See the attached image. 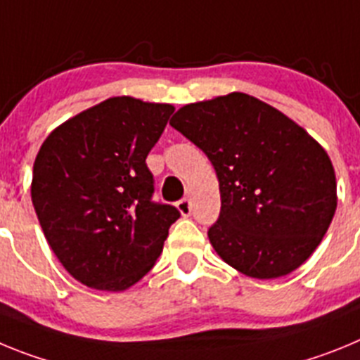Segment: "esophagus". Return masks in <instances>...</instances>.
Instances as JSON below:
<instances>
[{"label":"esophagus","mask_w":360,"mask_h":360,"mask_svg":"<svg viewBox=\"0 0 360 360\" xmlns=\"http://www.w3.org/2000/svg\"><path fill=\"white\" fill-rule=\"evenodd\" d=\"M176 209H178V212H180V214H182V216H189L191 211H193L191 200H187V198L180 200V202L176 203Z\"/></svg>","instance_id":"1"}]
</instances>
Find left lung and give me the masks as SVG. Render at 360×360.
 Segmentation results:
<instances>
[{
  "label": "left lung",
  "instance_id": "obj_1",
  "mask_svg": "<svg viewBox=\"0 0 360 360\" xmlns=\"http://www.w3.org/2000/svg\"><path fill=\"white\" fill-rule=\"evenodd\" d=\"M169 124L211 160L221 211L209 241L254 279L294 272L314 254L337 209L328 153L297 122L252 95L182 106Z\"/></svg>",
  "mask_w": 360,
  "mask_h": 360
}]
</instances>
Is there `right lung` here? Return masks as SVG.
I'll list each match as a JSON object with an SVG mask.
<instances>
[{
    "mask_svg": "<svg viewBox=\"0 0 360 360\" xmlns=\"http://www.w3.org/2000/svg\"><path fill=\"white\" fill-rule=\"evenodd\" d=\"M173 104L110 97L57 126L34 162L30 195L50 249L73 279L124 292L157 263L173 205L153 203L146 157Z\"/></svg>",
    "mask_w": 360,
    "mask_h": 360,
    "instance_id": "obj_1",
    "label": "right lung"
}]
</instances>
